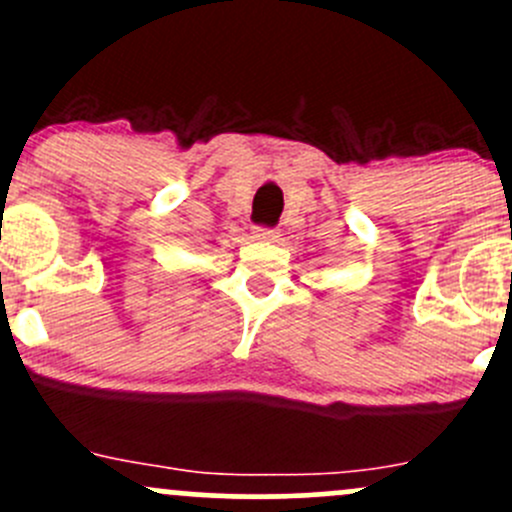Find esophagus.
Returning <instances> with one entry per match:
<instances>
[{
    "label": "esophagus",
    "instance_id": "34e87169",
    "mask_svg": "<svg viewBox=\"0 0 512 512\" xmlns=\"http://www.w3.org/2000/svg\"><path fill=\"white\" fill-rule=\"evenodd\" d=\"M255 238L257 240H270V242H274L279 238V233L277 230H272V228H255Z\"/></svg>",
    "mask_w": 512,
    "mask_h": 512
}]
</instances>
